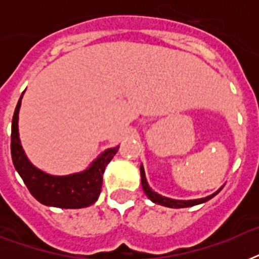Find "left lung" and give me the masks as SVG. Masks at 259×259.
<instances>
[{
    "mask_svg": "<svg viewBox=\"0 0 259 259\" xmlns=\"http://www.w3.org/2000/svg\"><path fill=\"white\" fill-rule=\"evenodd\" d=\"M140 172H141V184H142V189H144V192L146 193V196L149 197L150 200L156 203V204H161L164 207H169V208H184V207H192V205L196 204H201V203H205L209 199H212L215 195L221 192L222 188H219L215 193L212 195H209L207 197H201V199H195V200H175V199H169V197L161 196V195H158L157 192H154L153 189L150 188L149 184H148V181H146L145 177V170H144V166H140Z\"/></svg>",
    "mask_w": 259,
    "mask_h": 259,
    "instance_id": "left-lung-1",
    "label": "left lung"
}]
</instances>
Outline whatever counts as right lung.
<instances>
[{
    "label": "right lung",
    "instance_id": "1",
    "mask_svg": "<svg viewBox=\"0 0 259 259\" xmlns=\"http://www.w3.org/2000/svg\"><path fill=\"white\" fill-rule=\"evenodd\" d=\"M22 98V95H21ZM21 98L12 119L10 152L14 168L21 176L32 196L41 204L59 208H84L97 201L102 189L103 172L119 146L106 149L86 170L67 176H52L30 164L18 138V111Z\"/></svg>",
    "mask_w": 259,
    "mask_h": 259
}]
</instances>
